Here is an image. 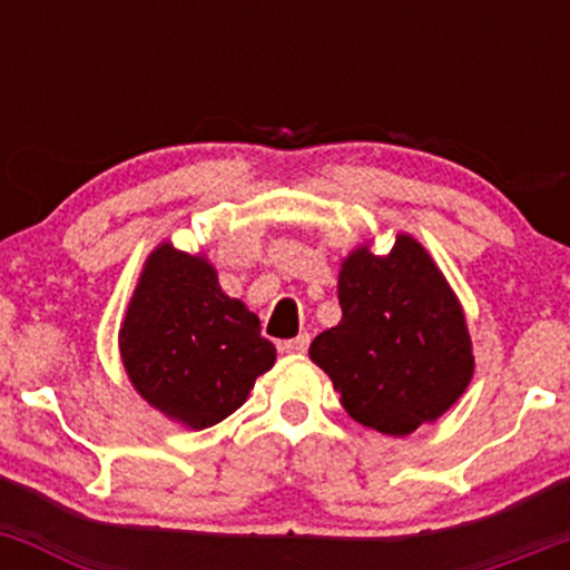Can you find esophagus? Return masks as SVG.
<instances>
[{
  "mask_svg": "<svg viewBox=\"0 0 570 570\" xmlns=\"http://www.w3.org/2000/svg\"><path fill=\"white\" fill-rule=\"evenodd\" d=\"M307 345H311V335H297V337H292V340H284V343L278 345L281 348V353H292V356H303V353L307 351Z\"/></svg>",
  "mask_w": 570,
  "mask_h": 570,
  "instance_id": "esophagus-1",
  "label": "esophagus"
}]
</instances>
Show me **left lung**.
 I'll list each match as a JSON object with an SVG mask.
<instances>
[{"instance_id":"1","label":"left lung","mask_w":570,"mask_h":570,"mask_svg":"<svg viewBox=\"0 0 570 570\" xmlns=\"http://www.w3.org/2000/svg\"><path fill=\"white\" fill-rule=\"evenodd\" d=\"M343 318L311 358L362 426L407 436L461 399L474 375L472 337L453 286L431 254L399 233L389 254L356 246L340 265Z\"/></svg>"}]
</instances>
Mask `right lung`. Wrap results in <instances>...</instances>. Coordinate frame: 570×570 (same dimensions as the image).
Here are the masks:
<instances>
[{"mask_svg": "<svg viewBox=\"0 0 570 570\" xmlns=\"http://www.w3.org/2000/svg\"><path fill=\"white\" fill-rule=\"evenodd\" d=\"M120 358L149 407L185 429L225 421L276 364L259 318L222 292L206 254L153 248L120 324Z\"/></svg>", "mask_w": 570, "mask_h": 570, "instance_id": "obj_1", "label": "right lung"}]
</instances>
